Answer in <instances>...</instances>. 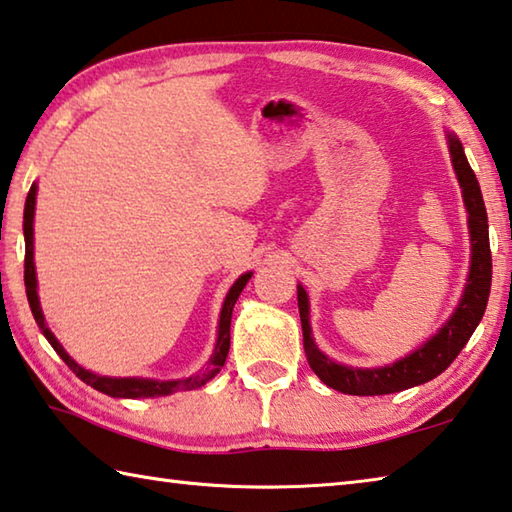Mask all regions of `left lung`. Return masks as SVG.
Wrapping results in <instances>:
<instances>
[{
    "label": "left lung",
    "instance_id": "1",
    "mask_svg": "<svg viewBox=\"0 0 512 512\" xmlns=\"http://www.w3.org/2000/svg\"><path fill=\"white\" fill-rule=\"evenodd\" d=\"M450 138V154L452 165L457 172L459 185L463 190V201L468 210V228H470V244H472V262L466 291H463L461 302L452 318L443 324V329L418 347L410 356L394 362V365L380 369H353L333 362L331 358L315 347L311 338L309 324V297L302 286H297V306H300V320L304 333V353L309 360L311 369L315 371L324 385L338 389L342 394L353 396H383L410 389L414 385H423L427 380L443 374L452 365V360L459 356L461 349L466 347L477 324L486 311L490 282H492V255H490V239H488V215L483 206L481 188L475 172L463 154L459 138Z\"/></svg>",
    "mask_w": 512,
    "mask_h": 512
}]
</instances>
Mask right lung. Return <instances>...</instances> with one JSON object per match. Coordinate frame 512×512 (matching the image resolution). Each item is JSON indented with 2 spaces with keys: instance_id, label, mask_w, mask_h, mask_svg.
Segmentation results:
<instances>
[{
  "instance_id": "add662e5",
  "label": "right lung",
  "mask_w": 512,
  "mask_h": 512,
  "mask_svg": "<svg viewBox=\"0 0 512 512\" xmlns=\"http://www.w3.org/2000/svg\"><path fill=\"white\" fill-rule=\"evenodd\" d=\"M35 194H37V185L33 183L29 190V197H26V206H24V241H26V255H24V284H26V297H29L31 311L35 322L40 324V329L44 333V338L51 342V347L58 351V356L67 362V367L76 374L82 383L91 385L98 392L107 394V396H116V398H154V396H170L174 392H183V389H194L206 385L210 378H215L219 374V369L224 367V362L228 358V349H230V318H232V306H235L239 293L244 291V286L248 284L250 275L246 273L241 275L239 280L232 284V288L226 295L224 309H221V318H219V338H217V347H215V356L210 358V365L201 371L197 376L190 378H181V380H150V378H107V376H98L91 374V371L82 369L76 360H73L67 351L62 349V345L55 340L53 333L46 329L44 324V313L40 309V300H37V280H35V264H33V215H35Z\"/></svg>"
}]
</instances>
